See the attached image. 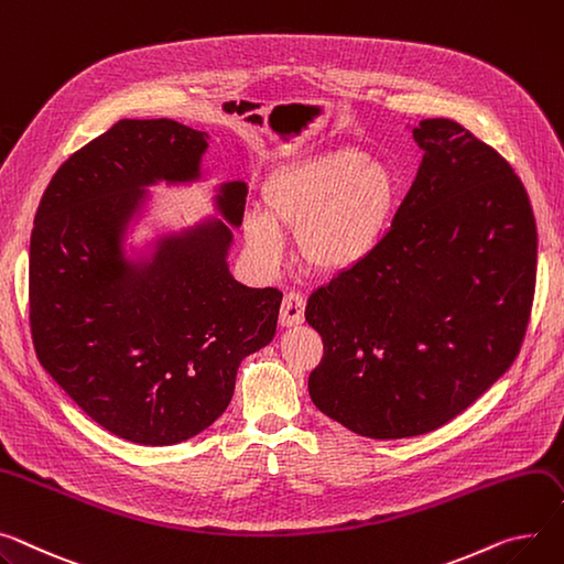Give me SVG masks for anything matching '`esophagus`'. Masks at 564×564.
Wrapping results in <instances>:
<instances>
[{
	"label": "esophagus",
	"mask_w": 564,
	"mask_h": 564,
	"mask_svg": "<svg viewBox=\"0 0 564 564\" xmlns=\"http://www.w3.org/2000/svg\"><path fill=\"white\" fill-rule=\"evenodd\" d=\"M304 313H306V299L299 292H285L283 302H281V311H279V324L281 326L302 324Z\"/></svg>",
	"instance_id": "esophagus-1"
}]
</instances>
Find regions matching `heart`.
Here are the masks:
<instances>
[{"label":"heart","instance_id":"b5f03b06","mask_svg":"<svg viewBox=\"0 0 564 564\" xmlns=\"http://www.w3.org/2000/svg\"><path fill=\"white\" fill-rule=\"evenodd\" d=\"M401 195L394 167L354 147L279 170L262 187L265 219L249 215L245 238L262 262L281 253V236H296V256L315 274H343L377 251L390 234Z\"/></svg>","mask_w":564,"mask_h":564}]
</instances>
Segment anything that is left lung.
Segmentation results:
<instances>
[{"instance_id": "1", "label": "left lung", "mask_w": 564, "mask_h": 564, "mask_svg": "<svg viewBox=\"0 0 564 564\" xmlns=\"http://www.w3.org/2000/svg\"><path fill=\"white\" fill-rule=\"evenodd\" d=\"M412 138L424 159L388 238L306 306L324 343L311 399L371 440L469 408L517 358L535 294V215L510 163L454 120Z\"/></svg>"}]
</instances>
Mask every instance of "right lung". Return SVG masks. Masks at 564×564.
Returning <instances> with one entry per match:
<instances>
[{"mask_svg": "<svg viewBox=\"0 0 564 564\" xmlns=\"http://www.w3.org/2000/svg\"><path fill=\"white\" fill-rule=\"evenodd\" d=\"M206 138L165 118L120 120L58 167L35 210V356L88 417L135 444H176L208 429L231 403L240 360L276 333L283 294L231 276L224 221L163 238L147 265L122 256L140 187L197 178ZM245 197L242 181L221 187L234 227Z\"/></svg>", "mask_w": 564, "mask_h": 564, "instance_id": "1", "label": "right lung"}]
</instances>
